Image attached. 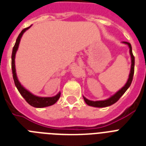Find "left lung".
<instances>
[{"label": "left lung", "mask_w": 146, "mask_h": 146, "mask_svg": "<svg viewBox=\"0 0 146 146\" xmlns=\"http://www.w3.org/2000/svg\"><path fill=\"white\" fill-rule=\"evenodd\" d=\"M125 44H127L130 48V54H131V72H130L129 74V78L127 80V83L125 85V86L121 88V90L118 91L112 97H110V98L107 100H104V101H97V102H92V101H90L88 100L87 98H86L85 97H84V99L85 101L86 104H87L89 106H92V107H96V108H105V107H108V106H110L112 104H115V102H117L118 100L122 96L124 93L126 92V90L129 88V86H131V83H132V80H133V73H134V56L133 55V53H132V48H131V44L129 42H123Z\"/></svg>", "instance_id": "obj_1"}]
</instances>
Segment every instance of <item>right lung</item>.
Returning a JSON list of instances; mask_svg holds the SVG:
<instances>
[{
	"mask_svg": "<svg viewBox=\"0 0 146 146\" xmlns=\"http://www.w3.org/2000/svg\"><path fill=\"white\" fill-rule=\"evenodd\" d=\"M30 28V27H26L24 30H22L20 34L19 35V36L17 38L15 44L13 47V53H12V71H13V80H14V83H15V86L17 87L19 92H20L23 98H25V101L30 104V105L34 107V108H44V107H48V106L53 105L54 104L56 103L60 97V92H59L56 96H54V97H48V98H43V97H38V96H33V94L28 92L27 90H25V88L23 87L21 85V84L19 83L18 78H17L16 73H15V56L16 50H18L19 48V44L21 40V38L22 36L23 33L27 31V29Z\"/></svg>",
	"mask_w": 146,
	"mask_h": 146,
	"instance_id": "right-lung-1",
	"label": "right lung"
}]
</instances>
